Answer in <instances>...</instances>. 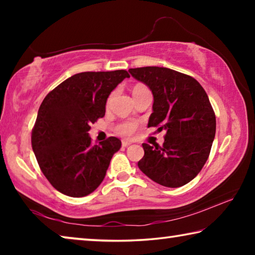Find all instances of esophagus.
Returning a JSON list of instances; mask_svg holds the SVG:
<instances>
[{
  "label": "esophagus",
  "mask_w": 255,
  "mask_h": 255,
  "mask_svg": "<svg viewBox=\"0 0 255 255\" xmlns=\"http://www.w3.org/2000/svg\"><path fill=\"white\" fill-rule=\"evenodd\" d=\"M123 147H128V146L129 145H130L131 143H130V141H128V140H123Z\"/></svg>",
  "instance_id": "obj_1"
}]
</instances>
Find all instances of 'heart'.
I'll use <instances>...</instances> for the list:
<instances>
[{"mask_svg":"<svg viewBox=\"0 0 255 255\" xmlns=\"http://www.w3.org/2000/svg\"><path fill=\"white\" fill-rule=\"evenodd\" d=\"M145 89H147V88H146V86H144V85L138 84L132 89V94L136 93V92H139V91H141V90H145ZM136 128H137L136 123L127 122V123H124V124L120 125V126L117 129V131H118V133H120V135H123V136H130L131 133L136 130Z\"/></svg>","mask_w":255,"mask_h":255,"instance_id":"obj_1","label":"heart"}]
</instances>
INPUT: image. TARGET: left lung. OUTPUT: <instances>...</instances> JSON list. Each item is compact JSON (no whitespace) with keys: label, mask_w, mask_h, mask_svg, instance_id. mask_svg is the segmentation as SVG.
I'll use <instances>...</instances> for the list:
<instances>
[{"label":"left lung","mask_w":255,"mask_h":255,"mask_svg":"<svg viewBox=\"0 0 255 255\" xmlns=\"http://www.w3.org/2000/svg\"><path fill=\"white\" fill-rule=\"evenodd\" d=\"M153 93L148 127L166 131L162 146L143 144L138 167L164 187L187 184L204 167L216 133V117L209 98L193 77L166 67L129 70Z\"/></svg>","instance_id":"8db88e82"}]
</instances>
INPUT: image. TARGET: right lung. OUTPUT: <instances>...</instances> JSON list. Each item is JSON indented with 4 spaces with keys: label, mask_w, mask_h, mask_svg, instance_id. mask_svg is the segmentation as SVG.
I'll list each match as a JSON object with an SVG mask.
<instances>
[{
    "label": "right lung",
    "mask_w": 255,
    "mask_h": 255,
    "mask_svg": "<svg viewBox=\"0 0 255 255\" xmlns=\"http://www.w3.org/2000/svg\"><path fill=\"white\" fill-rule=\"evenodd\" d=\"M126 77L125 70L79 73L42 101L31 145L41 172L63 195L80 198L93 192L122 147L117 137L92 145L88 131L105 116L108 97Z\"/></svg>",
    "instance_id": "obj_1"
}]
</instances>
